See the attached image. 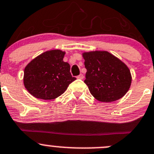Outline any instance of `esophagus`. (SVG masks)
<instances>
[{
  "mask_svg": "<svg viewBox=\"0 0 154 154\" xmlns=\"http://www.w3.org/2000/svg\"><path fill=\"white\" fill-rule=\"evenodd\" d=\"M83 78H84V75L82 74H80L79 75L77 76V79H83Z\"/></svg>",
  "mask_w": 154,
  "mask_h": 154,
  "instance_id": "esophagus-1",
  "label": "esophagus"
}]
</instances>
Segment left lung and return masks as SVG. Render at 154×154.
Segmentation results:
<instances>
[{"label":"left lung","mask_w":154,"mask_h":154,"mask_svg":"<svg viewBox=\"0 0 154 154\" xmlns=\"http://www.w3.org/2000/svg\"><path fill=\"white\" fill-rule=\"evenodd\" d=\"M82 57L87 69L84 82L95 99L113 102L128 92L131 75L122 60L104 51L84 52Z\"/></svg>","instance_id":"8db88e82"}]
</instances>
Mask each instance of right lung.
Wrapping results in <instances>:
<instances>
[{
	"mask_svg": "<svg viewBox=\"0 0 154 154\" xmlns=\"http://www.w3.org/2000/svg\"><path fill=\"white\" fill-rule=\"evenodd\" d=\"M65 52L51 50L32 60L25 67L23 83L33 97L53 100L65 92L76 79L70 73V66L64 62Z\"/></svg>",
	"mask_w": 154,
	"mask_h": 154,
	"instance_id": "add662e5",
	"label": "right lung"
}]
</instances>
